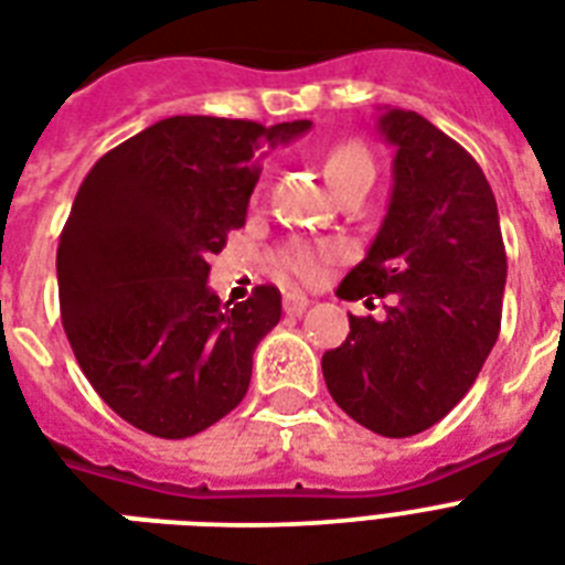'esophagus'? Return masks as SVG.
Masks as SVG:
<instances>
[{"label": "esophagus", "mask_w": 565, "mask_h": 565, "mask_svg": "<svg viewBox=\"0 0 565 565\" xmlns=\"http://www.w3.org/2000/svg\"><path fill=\"white\" fill-rule=\"evenodd\" d=\"M310 308V299L305 296V292H284V313L287 317H301L305 310Z\"/></svg>", "instance_id": "34e87169"}]
</instances>
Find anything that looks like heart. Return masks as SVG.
I'll list each match as a JSON object with an SVG mask.
<instances>
[{
  "mask_svg": "<svg viewBox=\"0 0 565 565\" xmlns=\"http://www.w3.org/2000/svg\"><path fill=\"white\" fill-rule=\"evenodd\" d=\"M326 179L331 181V188L337 193L345 188H372V181H375V161H372V154L361 143L337 146L334 152L326 158ZM322 255H334V248L313 252V248L292 246L281 255V264L284 269H290L301 281H313L319 275V257Z\"/></svg>",
  "mask_w": 565,
  "mask_h": 565,
  "instance_id": "b5f03b06",
  "label": "heart"
}]
</instances>
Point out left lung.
Here are the masks:
<instances>
[{
  "label": "left lung",
  "mask_w": 565,
  "mask_h": 565,
  "mask_svg": "<svg viewBox=\"0 0 565 565\" xmlns=\"http://www.w3.org/2000/svg\"><path fill=\"white\" fill-rule=\"evenodd\" d=\"M393 195L340 299L390 296L386 317H349L322 354L328 393L363 428L413 437L455 407L499 340L508 255L487 175L463 146L416 110L386 108Z\"/></svg>",
  "instance_id": "1"
}]
</instances>
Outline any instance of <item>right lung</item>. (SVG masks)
<instances>
[{"label": "right lung", "instance_id": "obj_1", "mask_svg": "<svg viewBox=\"0 0 565 565\" xmlns=\"http://www.w3.org/2000/svg\"><path fill=\"white\" fill-rule=\"evenodd\" d=\"M308 128L170 117L82 181L57 243L61 322L93 390L135 428L184 439L243 402L281 292L257 287L222 305L207 260L246 225L264 149Z\"/></svg>", "mask_w": 565, "mask_h": 565}]
</instances>
